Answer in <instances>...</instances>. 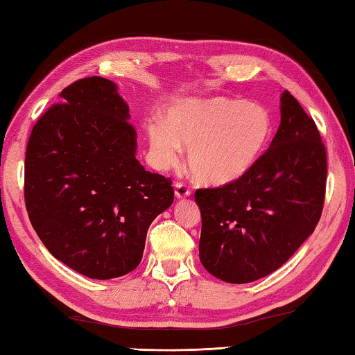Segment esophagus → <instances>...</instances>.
Returning <instances> with one entry per match:
<instances>
[{
	"label": "esophagus",
	"instance_id": "1",
	"mask_svg": "<svg viewBox=\"0 0 355 355\" xmlns=\"http://www.w3.org/2000/svg\"><path fill=\"white\" fill-rule=\"evenodd\" d=\"M191 196V191L186 184L183 183H177L175 184V197L177 199H186V197Z\"/></svg>",
	"mask_w": 355,
	"mask_h": 355
}]
</instances>
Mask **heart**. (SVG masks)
Wrapping results in <instances>:
<instances>
[{"label": "heart", "mask_w": 355, "mask_h": 355, "mask_svg": "<svg viewBox=\"0 0 355 355\" xmlns=\"http://www.w3.org/2000/svg\"><path fill=\"white\" fill-rule=\"evenodd\" d=\"M274 117L266 106L243 98H189L173 105L166 123H150L147 136L159 169L178 163L188 148V166L197 182L227 188L260 164L274 137Z\"/></svg>", "instance_id": "1"}]
</instances>
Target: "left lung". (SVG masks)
I'll list each match as a JSON object with an SVG mask.
<instances>
[{
	"label": "left lung",
	"mask_w": 355,
	"mask_h": 355,
	"mask_svg": "<svg viewBox=\"0 0 355 355\" xmlns=\"http://www.w3.org/2000/svg\"><path fill=\"white\" fill-rule=\"evenodd\" d=\"M326 178L320 131L285 91L280 127L260 164L236 184L196 191L203 268L227 284H249L277 271L315 232Z\"/></svg>",
	"instance_id": "left-lung-1"
}]
</instances>
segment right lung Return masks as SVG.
Wrapping results in <instances>:
<instances>
[{"instance_id": "obj_1", "label": "right lung", "mask_w": 355, "mask_h": 355, "mask_svg": "<svg viewBox=\"0 0 355 355\" xmlns=\"http://www.w3.org/2000/svg\"><path fill=\"white\" fill-rule=\"evenodd\" d=\"M117 84L91 76L59 94L29 136L25 202L40 241L89 279L122 277L142 260L172 182L136 159L137 135Z\"/></svg>"}]
</instances>
